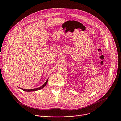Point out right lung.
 Segmentation results:
<instances>
[{
  "label": "right lung",
  "instance_id": "obj_1",
  "mask_svg": "<svg viewBox=\"0 0 121 121\" xmlns=\"http://www.w3.org/2000/svg\"><path fill=\"white\" fill-rule=\"evenodd\" d=\"M48 79H47V80L46 81V82L43 84V85H42L41 87H39V88H36V89H30V90H27V89H22V88H20L21 89H22V90H23V91H27V92H30V91H37V90H41V89H43V88L45 86H46V85L47 84V82H48Z\"/></svg>",
  "mask_w": 121,
  "mask_h": 121
}]
</instances>
